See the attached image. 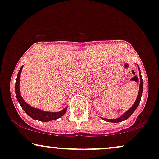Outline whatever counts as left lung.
Here are the masks:
<instances>
[{"label": "left lung", "instance_id": "1", "mask_svg": "<svg viewBox=\"0 0 159 159\" xmlns=\"http://www.w3.org/2000/svg\"><path fill=\"white\" fill-rule=\"evenodd\" d=\"M138 67V71H139V80H140V83H139V91H138V94H137V99H136L135 102L134 103V104L132 105V107L128 110L126 112L123 113V114L117 118L115 119H107V118H103V117H101L103 120L107 121V122H110V123H120L122 122L123 120H127L129 117L131 116V115L133 114L134 112L136 110V109L137 108V107L139 106L140 101H141V97L142 95H143V78H142V75H141V71H140L139 67V66L137 65Z\"/></svg>", "mask_w": 159, "mask_h": 159}]
</instances>
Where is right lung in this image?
Listing matches in <instances>:
<instances>
[{
	"instance_id": "add662e5",
	"label": "right lung",
	"mask_w": 159,
	"mask_h": 159,
	"mask_svg": "<svg viewBox=\"0 0 159 159\" xmlns=\"http://www.w3.org/2000/svg\"><path fill=\"white\" fill-rule=\"evenodd\" d=\"M24 66H22L20 68L19 72H18L17 77H16V80L15 83V93H16V97L17 99V102H19L20 106L22 107V110L26 112V114L29 115L30 117H32L33 119L35 120H39V121H43V122H48V121L54 120H56L57 118L63 116V115L66 112L67 107L66 106L64 109L59 111V112H46V111H43L42 110H39V109L35 108L30 106L29 104H27L25 102L23 98H22L21 94H20V75H21L22 69L23 68Z\"/></svg>"
}]
</instances>
